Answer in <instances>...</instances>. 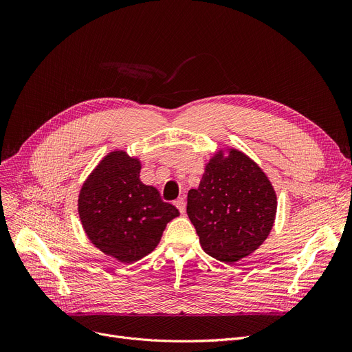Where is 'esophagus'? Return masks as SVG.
I'll use <instances>...</instances> for the list:
<instances>
[{
	"label": "esophagus",
	"instance_id": "obj_1",
	"mask_svg": "<svg viewBox=\"0 0 352 352\" xmlns=\"http://www.w3.org/2000/svg\"><path fill=\"white\" fill-rule=\"evenodd\" d=\"M174 204H175V207L179 210V212H181V214L186 212V207H187L186 198H184V197H179V198H177V199L174 201Z\"/></svg>",
	"mask_w": 352,
	"mask_h": 352
}]
</instances>
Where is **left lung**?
I'll use <instances>...</instances> for the list:
<instances>
[{"label":"left lung","mask_w":352,"mask_h":352,"mask_svg":"<svg viewBox=\"0 0 352 352\" xmlns=\"http://www.w3.org/2000/svg\"><path fill=\"white\" fill-rule=\"evenodd\" d=\"M187 214L202 250L218 261L235 264L270 235L276 194L260 165L227 148L208 160L198 188L188 191Z\"/></svg>","instance_id":"obj_1"}]
</instances>
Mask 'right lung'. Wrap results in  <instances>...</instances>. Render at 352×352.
I'll use <instances>...</instances> for the list:
<instances>
[{
    "mask_svg": "<svg viewBox=\"0 0 352 352\" xmlns=\"http://www.w3.org/2000/svg\"><path fill=\"white\" fill-rule=\"evenodd\" d=\"M141 162L122 150L108 153L84 181L78 214L91 241L105 255L131 264L153 252L178 210L140 179Z\"/></svg>",
    "mask_w": 352,
    "mask_h": 352,
    "instance_id": "add662e5",
    "label": "right lung"
}]
</instances>
